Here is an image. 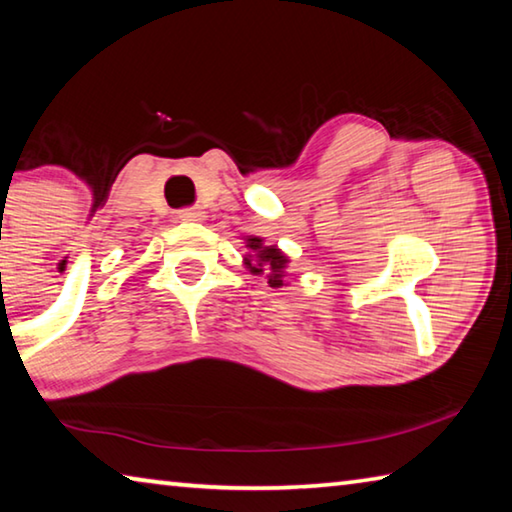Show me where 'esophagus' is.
<instances>
[{"label": "esophagus", "mask_w": 512, "mask_h": 512, "mask_svg": "<svg viewBox=\"0 0 512 512\" xmlns=\"http://www.w3.org/2000/svg\"><path fill=\"white\" fill-rule=\"evenodd\" d=\"M178 219L185 223H196V221L205 219V212L201 210V207H185V210L178 212Z\"/></svg>", "instance_id": "obj_1"}]
</instances>
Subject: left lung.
<instances>
[{
  "instance_id": "8db88e82",
  "label": "left lung",
  "mask_w": 512,
  "mask_h": 512,
  "mask_svg": "<svg viewBox=\"0 0 512 512\" xmlns=\"http://www.w3.org/2000/svg\"><path fill=\"white\" fill-rule=\"evenodd\" d=\"M248 253L244 255V266L253 275H266L268 287H284V273H287L289 257L277 246H266L262 237H244Z\"/></svg>"
}]
</instances>
